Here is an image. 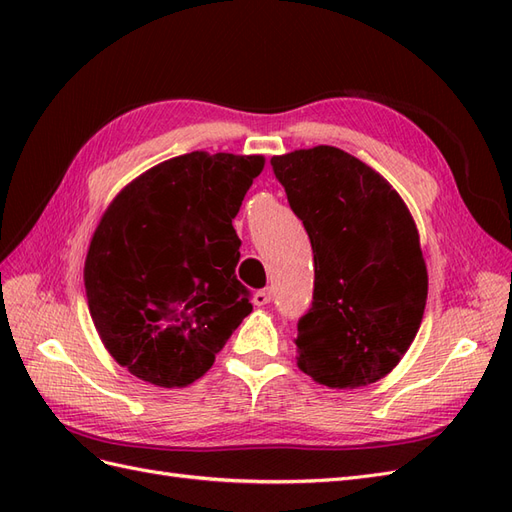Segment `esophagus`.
I'll use <instances>...</instances> for the list:
<instances>
[{
    "mask_svg": "<svg viewBox=\"0 0 512 512\" xmlns=\"http://www.w3.org/2000/svg\"><path fill=\"white\" fill-rule=\"evenodd\" d=\"M271 299H273V292H271V288H262V290H258V292L254 294V303H256L258 307L271 303Z\"/></svg>",
    "mask_w": 512,
    "mask_h": 512,
    "instance_id": "esophagus-1",
    "label": "esophagus"
}]
</instances>
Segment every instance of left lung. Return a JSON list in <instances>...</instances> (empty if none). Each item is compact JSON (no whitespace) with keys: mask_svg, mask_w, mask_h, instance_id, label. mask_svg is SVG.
<instances>
[{"mask_svg":"<svg viewBox=\"0 0 512 512\" xmlns=\"http://www.w3.org/2000/svg\"><path fill=\"white\" fill-rule=\"evenodd\" d=\"M314 252V299L299 318V367L331 389L376 382L421 327L427 269L404 200L350 153L320 145L271 158Z\"/></svg>","mask_w":512,"mask_h":512,"instance_id":"8db88e82","label":"left lung"}]
</instances>
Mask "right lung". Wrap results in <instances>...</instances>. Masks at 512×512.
I'll list each match as a JSON object with an SVG mask.
<instances>
[{
    "mask_svg": "<svg viewBox=\"0 0 512 512\" xmlns=\"http://www.w3.org/2000/svg\"><path fill=\"white\" fill-rule=\"evenodd\" d=\"M262 166V156L185 153L132 181L104 213L85 260L89 312L136 378L192 384L252 312L232 220Z\"/></svg>",
    "mask_w": 512,
    "mask_h": 512,
    "instance_id": "add662e5",
    "label": "right lung"
}]
</instances>
